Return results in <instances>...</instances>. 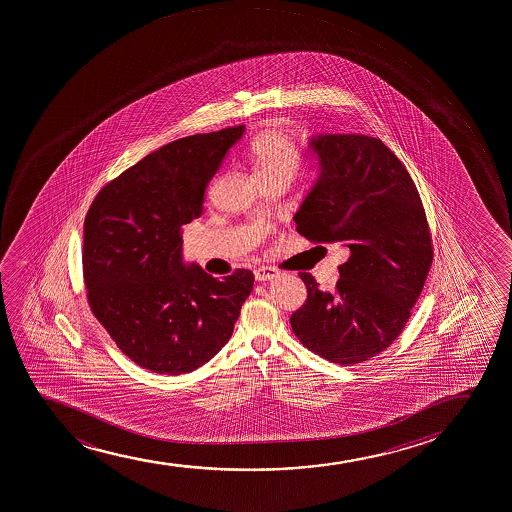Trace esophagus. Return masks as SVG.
Masks as SVG:
<instances>
[{
    "mask_svg": "<svg viewBox=\"0 0 512 512\" xmlns=\"http://www.w3.org/2000/svg\"><path fill=\"white\" fill-rule=\"evenodd\" d=\"M279 272H277L274 267H267V265H262L259 269L255 270V279L257 281H270V279H274Z\"/></svg>",
    "mask_w": 512,
    "mask_h": 512,
    "instance_id": "34e87169",
    "label": "esophagus"
}]
</instances>
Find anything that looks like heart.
<instances>
[{"label":"heart","mask_w":512,"mask_h":512,"mask_svg":"<svg viewBox=\"0 0 512 512\" xmlns=\"http://www.w3.org/2000/svg\"><path fill=\"white\" fill-rule=\"evenodd\" d=\"M248 160L260 184L276 178H293L299 165V153L281 129L267 126L260 131L248 148Z\"/></svg>","instance_id":"1"}]
</instances>
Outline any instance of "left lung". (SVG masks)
Masks as SVG:
<instances>
[{
	"mask_svg": "<svg viewBox=\"0 0 512 512\" xmlns=\"http://www.w3.org/2000/svg\"><path fill=\"white\" fill-rule=\"evenodd\" d=\"M308 150L318 178L294 223L315 243H340L335 291L301 272L308 298L291 315L299 342L340 366L378 356L402 334L432 264V238L414 180L381 139L320 134Z\"/></svg>",
	"mask_w": 512,
	"mask_h": 512,
	"instance_id": "left-lung-1",
	"label": "left lung"
}]
</instances>
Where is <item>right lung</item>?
Wrapping results in <instances>:
<instances>
[{
    "instance_id": "1",
    "label": "right lung",
    "mask_w": 512,
    "mask_h": 512,
    "mask_svg": "<svg viewBox=\"0 0 512 512\" xmlns=\"http://www.w3.org/2000/svg\"><path fill=\"white\" fill-rule=\"evenodd\" d=\"M245 126L194 134L153 151L105 185L83 231L88 305L117 347L151 373H190L213 359L253 288L236 269L221 281L182 260V226Z\"/></svg>"
}]
</instances>
